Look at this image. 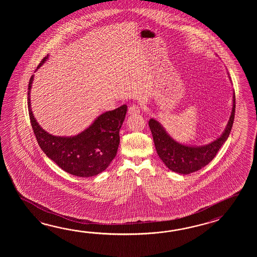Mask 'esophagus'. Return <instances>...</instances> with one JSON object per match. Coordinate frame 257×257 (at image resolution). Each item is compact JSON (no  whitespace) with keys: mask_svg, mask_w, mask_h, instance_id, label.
Segmentation results:
<instances>
[{"mask_svg":"<svg viewBox=\"0 0 257 257\" xmlns=\"http://www.w3.org/2000/svg\"><path fill=\"white\" fill-rule=\"evenodd\" d=\"M141 112V106L138 104H132L128 107V115H136V114H140Z\"/></svg>","mask_w":257,"mask_h":257,"instance_id":"esophagus-1","label":"esophagus"}]
</instances>
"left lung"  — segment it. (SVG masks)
<instances>
[{
	"mask_svg": "<svg viewBox=\"0 0 257 257\" xmlns=\"http://www.w3.org/2000/svg\"><path fill=\"white\" fill-rule=\"evenodd\" d=\"M232 110L227 126L222 135L205 146L193 147L183 145L170 137L158 121L150 119L149 126L153 134V142L159 157L171 171L182 175L197 172L210 163L219 149L227 141L233 125L235 115V93Z\"/></svg>",
	"mask_w": 257,
	"mask_h": 257,
	"instance_id": "obj_1",
	"label": "left lung"
}]
</instances>
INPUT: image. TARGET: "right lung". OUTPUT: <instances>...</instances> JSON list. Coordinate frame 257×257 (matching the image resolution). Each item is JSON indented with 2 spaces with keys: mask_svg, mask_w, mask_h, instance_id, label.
<instances>
[{
  "mask_svg": "<svg viewBox=\"0 0 257 257\" xmlns=\"http://www.w3.org/2000/svg\"><path fill=\"white\" fill-rule=\"evenodd\" d=\"M48 59L45 57L40 66ZM34 75L28 83V112L34 134L44 153L71 175L90 177L108 167L119 145V130L126 114V104L99 115L93 124L73 137L52 136L44 131L34 117L30 90Z\"/></svg>",
  "mask_w": 257,
  "mask_h": 257,
  "instance_id": "right-lung-1",
  "label": "right lung"
}]
</instances>
